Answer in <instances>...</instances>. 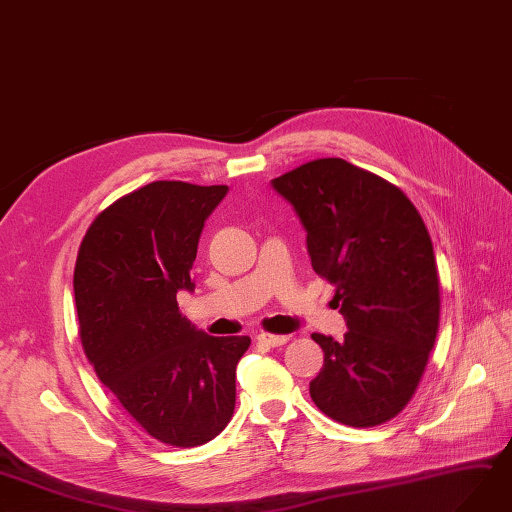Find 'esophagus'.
<instances>
[{
    "label": "esophagus",
    "mask_w": 512,
    "mask_h": 512,
    "mask_svg": "<svg viewBox=\"0 0 512 512\" xmlns=\"http://www.w3.org/2000/svg\"><path fill=\"white\" fill-rule=\"evenodd\" d=\"M256 342L262 344V347L273 349V347H282V344L288 342V336H273V334H258Z\"/></svg>",
    "instance_id": "esophagus-1"
}]
</instances>
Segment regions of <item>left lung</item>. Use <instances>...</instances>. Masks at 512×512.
Here are the masks:
<instances>
[{
    "instance_id": "left-lung-1",
    "label": "left lung",
    "mask_w": 512,
    "mask_h": 512,
    "mask_svg": "<svg viewBox=\"0 0 512 512\" xmlns=\"http://www.w3.org/2000/svg\"><path fill=\"white\" fill-rule=\"evenodd\" d=\"M306 230L312 269L336 286L342 340L312 334L325 353L310 396L325 416L368 428L416 392L439 329L435 252L416 206L381 176L316 159L273 178Z\"/></svg>"
}]
</instances>
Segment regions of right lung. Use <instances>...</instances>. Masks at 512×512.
I'll use <instances>...</instances> for the list:
<instances>
[{
	"instance_id": "1",
	"label": "right lung",
	"mask_w": 512,
	"mask_h": 512,
	"mask_svg": "<svg viewBox=\"0 0 512 512\" xmlns=\"http://www.w3.org/2000/svg\"><path fill=\"white\" fill-rule=\"evenodd\" d=\"M226 185L155 181L94 219L79 247L75 303L96 375L144 431L176 448L224 431L237 400V364L250 336L215 338L176 303L193 293L204 222Z\"/></svg>"
}]
</instances>
